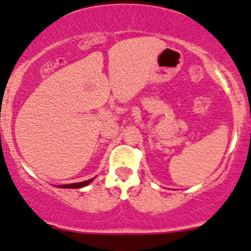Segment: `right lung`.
Returning <instances> with one entry per match:
<instances>
[{
  "instance_id": "1",
  "label": "right lung",
  "mask_w": 251,
  "mask_h": 251,
  "mask_svg": "<svg viewBox=\"0 0 251 251\" xmlns=\"http://www.w3.org/2000/svg\"><path fill=\"white\" fill-rule=\"evenodd\" d=\"M93 179H95V178H92V179H88V180H84V182L71 183V184H63V186H55V187H58V188H82V187L88 186L89 183L92 182Z\"/></svg>"
}]
</instances>
